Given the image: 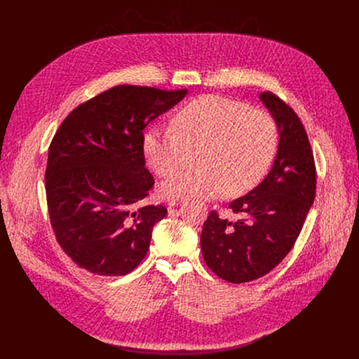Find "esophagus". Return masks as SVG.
<instances>
[{
	"mask_svg": "<svg viewBox=\"0 0 359 359\" xmlns=\"http://www.w3.org/2000/svg\"><path fill=\"white\" fill-rule=\"evenodd\" d=\"M179 203H180V200H170V201H169V209H172V208L177 206Z\"/></svg>",
	"mask_w": 359,
	"mask_h": 359,
	"instance_id": "obj_1",
	"label": "esophagus"
}]
</instances>
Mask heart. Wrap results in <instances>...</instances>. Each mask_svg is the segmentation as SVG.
<instances>
[{
	"label": "heart",
	"mask_w": 359,
	"mask_h": 359,
	"mask_svg": "<svg viewBox=\"0 0 359 359\" xmlns=\"http://www.w3.org/2000/svg\"><path fill=\"white\" fill-rule=\"evenodd\" d=\"M172 126L150 128L142 137L144 161L159 176L173 173L187 150L198 149L200 168L161 184V194L169 200L212 198L223 190L227 196L244 194L264 179L278 146L277 125L269 114L220 95L190 100Z\"/></svg>",
	"instance_id": "b5f03b06"
}]
</instances>
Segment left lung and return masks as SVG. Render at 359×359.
Returning <instances> with one entry per match:
<instances>
[{"label": "left lung", "mask_w": 359, "mask_h": 359, "mask_svg": "<svg viewBox=\"0 0 359 359\" xmlns=\"http://www.w3.org/2000/svg\"><path fill=\"white\" fill-rule=\"evenodd\" d=\"M260 99L280 129L273 169L257 187L229 204L238 220L212 210L200 236L204 262L233 284L257 280L284 260L316 198V162L302 122L276 93L264 90Z\"/></svg>", "instance_id": "obj_1"}]
</instances>
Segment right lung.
<instances>
[{
	"instance_id": "right-lung-1",
	"label": "right lung",
	"mask_w": 359,
	"mask_h": 359,
	"mask_svg": "<svg viewBox=\"0 0 359 359\" xmlns=\"http://www.w3.org/2000/svg\"><path fill=\"white\" fill-rule=\"evenodd\" d=\"M187 89L118 85L78 105L48 150L45 193L58 244L97 276H125L149 250L162 204L133 210L155 184L144 168L143 129Z\"/></svg>"
}]
</instances>
